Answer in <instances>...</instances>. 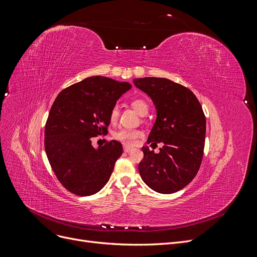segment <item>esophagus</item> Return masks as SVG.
Masks as SVG:
<instances>
[{
  "mask_svg": "<svg viewBox=\"0 0 257 257\" xmlns=\"http://www.w3.org/2000/svg\"><path fill=\"white\" fill-rule=\"evenodd\" d=\"M123 149H124V152L128 153V152H131L132 150H133V148H131V147H128V146H124Z\"/></svg>",
  "mask_w": 257,
  "mask_h": 257,
  "instance_id": "obj_1",
  "label": "esophagus"
}]
</instances>
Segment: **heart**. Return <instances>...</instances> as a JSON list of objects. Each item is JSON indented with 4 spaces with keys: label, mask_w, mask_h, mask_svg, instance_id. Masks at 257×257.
Segmentation results:
<instances>
[{
    "label": "heart",
    "mask_w": 257,
    "mask_h": 257,
    "mask_svg": "<svg viewBox=\"0 0 257 257\" xmlns=\"http://www.w3.org/2000/svg\"><path fill=\"white\" fill-rule=\"evenodd\" d=\"M132 107L134 108L135 111L138 114H144L145 112H148V105L143 99H134L132 102ZM119 115V108L118 106H113L110 110V121L113 123L118 119ZM143 133L138 130H128V128H120L114 133V138L116 141L121 142L124 145L127 146H134L137 144V141L142 137Z\"/></svg>",
    "instance_id": "heart-1"
}]
</instances>
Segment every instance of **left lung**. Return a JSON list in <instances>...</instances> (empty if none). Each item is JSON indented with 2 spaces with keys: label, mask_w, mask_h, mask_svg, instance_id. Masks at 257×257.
I'll return each instance as SVG.
<instances>
[{
  "label": "left lung",
  "mask_w": 257,
  "mask_h": 257,
  "mask_svg": "<svg viewBox=\"0 0 257 257\" xmlns=\"http://www.w3.org/2000/svg\"><path fill=\"white\" fill-rule=\"evenodd\" d=\"M133 82L151 97L157 109V120L147 143L164 144L159 153L143 147L139 174L155 192L180 191L196 176L203 160L206 134L203 108L191 90L169 79L145 77Z\"/></svg>",
  "instance_id": "8db88e82"
}]
</instances>
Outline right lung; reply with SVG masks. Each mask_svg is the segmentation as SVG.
<instances>
[{"mask_svg": "<svg viewBox=\"0 0 257 257\" xmlns=\"http://www.w3.org/2000/svg\"><path fill=\"white\" fill-rule=\"evenodd\" d=\"M132 88L104 76H92L59 93L45 127V150L58 180L71 193L89 196L104 188L122 154L108 142L95 149L91 138L107 133L110 110Z\"/></svg>", "mask_w": 257, "mask_h": 257, "instance_id": "right-lung-1", "label": "right lung"}]
</instances>
